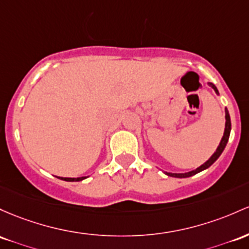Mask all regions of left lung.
I'll return each instance as SVG.
<instances>
[{"label": "left lung", "instance_id": "left-lung-1", "mask_svg": "<svg viewBox=\"0 0 249 249\" xmlns=\"http://www.w3.org/2000/svg\"><path fill=\"white\" fill-rule=\"evenodd\" d=\"M209 85L213 87V89H215V92H216V93H218L217 89L214 86V85H213V84H209ZM231 117H229L228 110H227V108H226V129H225V133H223V137H222V139H221L220 145L217 146L216 151L214 152V155H213L212 157H210L209 160H207L206 163H204V164H202L201 166H198V168L195 169V170L189 171V173H185V174H171V173H166V175H168V176H170V177H177V178H185V177H190V176H193V175H196L197 173H200V171L204 170V169L209 168V166L212 165L213 163H214L215 160H216L218 157H220V155L222 154L223 150H225L227 143H228L229 135H231Z\"/></svg>", "mask_w": 249, "mask_h": 249}]
</instances>
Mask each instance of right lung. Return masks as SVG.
Returning <instances> with one entry per match:
<instances>
[{"instance_id": "1", "label": "right lung", "mask_w": 249, "mask_h": 249, "mask_svg": "<svg viewBox=\"0 0 249 249\" xmlns=\"http://www.w3.org/2000/svg\"><path fill=\"white\" fill-rule=\"evenodd\" d=\"M60 179H64V181L67 182H79V181H83V179L86 178V177H78V178H70V177H59Z\"/></svg>"}]
</instances>
